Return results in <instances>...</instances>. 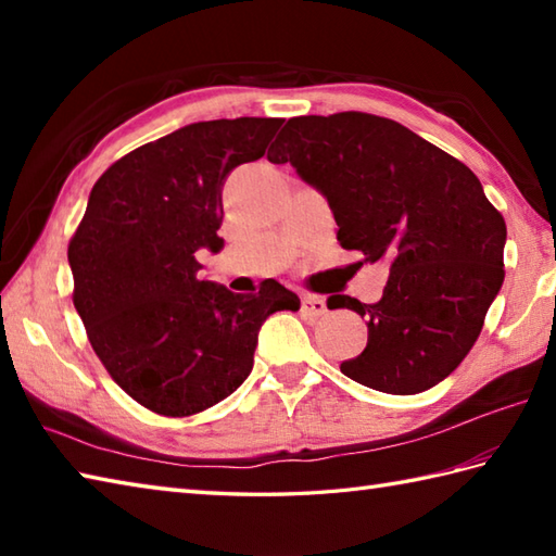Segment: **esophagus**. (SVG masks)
Masks as SVG:
<instances>
[{"instance_id": "34e87169", "label": "esophagus", "mask_w": 556, "mask_h": 556, "mask_svg": "<svg viewBox=\"0 0 556 556\" xmlns=\"http://www.w3.org/2000/svg\"><path fill=\"white\" fill-rule=\"evenodd\" d=\"M301 313L305 317H323L327 313V303L320 296H303L301 299Z\"/></svg>"}]
</instances>
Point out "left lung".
Segmentation results:
<instances>
[{"label": "left lung", "mask_w": 556, "mask_h": 556, "mask_svg": "<svg viewBox=\"0 0 556 556\" xmlns=\"http://www.w3.org/2000/svg\"><path fill=\"white\" fill-rule=\"evenodd\" d=\"M291 162L337 219V241L389 260L377 303L339 296L368 320V346L341 372L387 394L452 375L480 337L504 281L506 224L464 162L384 116H293L267 152Z\"/></svg>", "instance_id": "1"}]
</instances>
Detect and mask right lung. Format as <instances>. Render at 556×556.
<instances>
[{"label": "right lung", "instance_id": "1", "mask_svg": "<svg viewBox=\"0 0 556 556\" xmlns=\"http://www.w3.org/2000/svg\"><path fill=\"white\" fill-rule=\"evenodd\" d=\"M281 122L188 124L116 160L92 186L68 241L71 299L112 380L152 413L186 418L219 404L251 375L267 317L299 311L275 279L231 293L198 279L195 260L224 245V179L263 157Z\"/></svg>", "mask_w": 556, "mask_h": 556}]
</instances>
